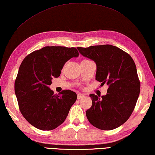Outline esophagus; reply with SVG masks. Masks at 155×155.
<instances>
[{
  "label": "esophagus",
  "mask_w": 155,
  "mask_h": 155,
  "mask_svg": "<svg viewBox=\"0 0 155 155\" xmlns=\"http://www.w3.org/2000/svg\"><path fill=\"white\" fill-rule=\"evenodd\" d=\"M84 97H85V95H84L82 94H77V98H78V100L81 99V98H83Z\"/></svg>",
  "instance_id": "obj_1"
}]
</instances>
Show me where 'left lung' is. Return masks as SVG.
Masks as SVG:
<instances>
[{
	"instance_id": "left-lung-1",
	"label": "left lung",
	"mask_w": 155,
	"mask_h": 155,
	"mask_svg": "<svg viewBox=\"0 0 155 155\" xmlns=\"http://www.w3.org/2000/svg\"><path fill=\"white\" fill-rule=\"evenodd\" d=\"M77 49L96 64L95 80L101 85L108 86L106 95L101 99L89 95L92 106L86 111L87 119L102 130L119 127L131 116L140 95V82L134 61L127 53L110 45Z\"/></svg>"
}]
</instances>
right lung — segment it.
I'll return each instance as SVG.
<instances>
[{"mask_svg":"<svg viewBox=\"0 0 155 155\" xmlns=\"http://www.w3.org/2000/svg\"><path fill=\"white\" fill-rule=\"evenodd\" d=\"M74 47H45L24 59L15 81V93L21 114L41 130H52L64 122L77 94L64 90L54 95L49 87L64 64L78 56Z\"/></svg>","mask_w":155,"mask_h":155,"instance_id":"add662e5","label":"right lung"}]
</instances>
